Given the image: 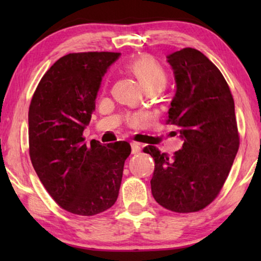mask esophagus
I'll return each mask as SVG.
<instances>
[{
    "instance_id": "obj_1",
    "label": "esophagus",
    "mask_w": 261,
    "mask_h": 261,
    "mask_svg": "<svg viewBox=\"0 0 261 261\" xmlns=\"http://www.w3.org/2000/svg\"><path fill=\"white\" fill-rule=\"evenodd\" d=\"M131 151L134 154H137L140 152V145L138 143H136V141H132L131 143Z\"/></svg>"
}]
</instances>
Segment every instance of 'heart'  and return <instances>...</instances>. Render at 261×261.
<instances>
[{
  "instance_id": "1",
  "label": "heart",
  "mask_w": 261,
  "mask_h": 261,
  "mask_svg": "<svg viewBox=\"0 0 261 261\" xmlns=\"http://www.w3.org/2000/svg\"><path fill=\"white\" fill-rule=\"evenodd\" d=\"M126 69L135 74L145 91H159L167 83L165 69L151 56L136 57L126 64Z\"/></svg>"
}]
</instances>
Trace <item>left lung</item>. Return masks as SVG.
I'll return each mask as SVG.
<instances>
[{
  "instance_id": "8db88e82",
  "label": "left lung",
  "mask_w": 261,
  "mask_h": 261,
  "mask_svg": "<svg viewBox=\"0 0 261 261\" xmlns=\"http://www.w3.org/2000/svg\"><path fill=\"white\" fill-rule=\"evenodd\" d=\"M176 94L168 124L184 140L173 156L155 146L143 151L154 159L151 189L159 205L176 213L204 210L222 189L240 147L235 103L226 79L194 48L168 55Z\"/></svg>"
}]
</instances>
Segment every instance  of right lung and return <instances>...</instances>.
I'll use <instances>...</instances> for the list:
<instances>
[{"mask_svg": "<svg viewBox=\"0 0 261 261\" xmlns=\"http://www.w3.org/2000/svg\"><path fill=\"white\" fill-rule=\"evenodd\" d=\"M120 55L87 51L61 57L43 74L31 100V162L56 204L72 214H99L117 200L130 144L93 140L86 145L83 132L103 74Z\"/></svg>", "mask_w": 261, "mask_h": 261, "instance_id": "right-lung-1", "label": "right lung"}]
</instances>
